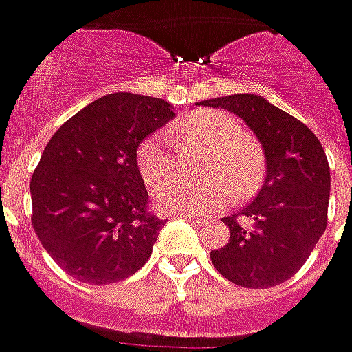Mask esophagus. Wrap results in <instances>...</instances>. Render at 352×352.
<instances>
[{"label": "esophagus", "mask_w": 352, "mask_h": 352, "mask_svg": "<svg viewBox=\"0 0 352 352\" xmlns=\"http://www.w3.org/2000/svg\"><path fill=\"white\" fill-rule=\"evenodd\" d=\"M181 217L188 219V221H194V223H204V221H206L201 215H181Z\"/></svg>", "instance_id": "34e87169"}]
</instances>
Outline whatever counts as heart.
I'll use <instances>...</instances> for the list:
<instances>
[{"label":"heart","instance_id":"1","mask_svg":"<svg viewBox=\"0 0 352 352\" xmlns=\"http://www.w3.org/2000/svg\"><path fill=\"white\" fill-rule=\"evenodd\" d=\"M171 133L181 141L206 142L211 154L204 164L208 181H186L173 177L154 188L156 208L171 215L211 213L228 201L252 196L261 183L263 156L257 144L245 135L242 122L223 110H196L171 125ZM175 164L168 133L148 135L137 148V166L142 181L154 184L168 175Z\"/></svg>","mask_w":352,"mask_h":352}]
</instances>
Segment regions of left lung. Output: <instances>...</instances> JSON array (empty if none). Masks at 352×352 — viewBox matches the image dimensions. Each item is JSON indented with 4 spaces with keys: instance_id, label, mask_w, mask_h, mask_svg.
<instances>
[{
    "instance_id": "left-lung-1",
    "label": "left lung",
    "mask_w": 352,
    "mask_h": 352,
    "mask_svg": "<svg viewBox=\"0 0 352 352\" xmlns=\"http://www.w3.org/2000/svg\"><path fill=\"white\" fill-rule=\"evenodd\" d=\"M198 104L225 108L244 120L267 160V175L255 200L223 219L230 238L211 252V263L238 286H278L303 267L328 225L326 152L307 125L261 95L240 93Z\"/></svg>"
}]
</instances>
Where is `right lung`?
Segmentation results:
<instances>
[{
    "mask_svg": "<svg viewBox=\"0 0 352 352\" xmlns=\"http://www.w3.org/2000/svg\"><path fill=\"white\" fill-rule=\"evenodd\" d=\"M173 116L168 100L112 93L51 137L30 181L32 225L70 276L102 286L148 261L164 221L148 211L137 148Z\"/></svg>",
    "mask_w": 352,
    "mask_h": 352,
    "instance_id": "1",
    "label": "right lung"
}]
</instances>
